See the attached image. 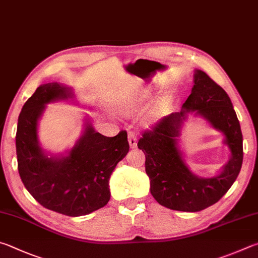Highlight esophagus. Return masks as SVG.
Listing matches in <instances>:
<instances>
[{
    "instance_id": "obj_1",
    "label": "esophagus",
    "mask_w": 258,
    "mask_h": 258,
    "mask_svg": "<svg viewBox=\"0 0 258 258\" xmlns=\"http://www.w3.org/2000/svg\"><path fill=\"white\" fill-rule=\"evenodd\" d=\"M128 142H129V146L132 148H135L137 146V137L134 133H129L128 135Z\"/></svg>"
}]
</instances>
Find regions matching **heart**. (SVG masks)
<instances>
[{
  "instance_id": "1",
  "label": "heart",
  "mask_w": 258,
  "mask_h": 258,
  "mask_svg": "<svg viewBox=\"0 0 258 258\" xmlns=\"http://www.w3.org/2000/svg\"><path fill=\"white\" fill-rule=\"evenodd\" d=\"M153 97L152 93L147 89H142L141 92H138L136 94V96L133 99L132 105L130 107L132 108H139L147 105L148 103L151 102V99ZM171 108V101L168 97H162L160 99L153 104V106L151 107L150 113L146 117V122L147 123H155V122H159L161 119L168 114L169 111Z\"/></svg>"
}]
</instances>
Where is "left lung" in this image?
Wrapping results in <instances>:
<instances>
[{"label": "left lung", "instance_id": "8db88e82", "mask_svg": "<svg viewBox=\"0 0 258 258\" xmlns=\"http://www.w3.org/2000/svg\"><path fill=\"white\" fill-rule=\"evenodd\" d=\"M190 112L222 132L224 143L230 151L229 161L212 178L194 174L178 145L182 126ZM138 148L146 156L152 196L162 206L182 212H198L219 202L236 181L243 157L240 123L231 99L222 87L198 69L194 74L191 94L181 111L163 117L153 130L144 133Z\"/></svg>", "mask_w": 258, "mask_h": 258}]
</instances>
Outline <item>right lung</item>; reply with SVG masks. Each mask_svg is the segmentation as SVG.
Returning a JSON list of instances; mask_svg holds the SVG:
<instances>
[{
    "label": "right lung",
    "mask_w": 258,
    "mask_h": 258,
    "mask_svg": "<svg viewBox=\"0 0 258 258\" xmlns=\"http://www.w3.org/2000/svg\"><path fill=\"white\" fill-rule=\"evenodd\" d=\"M71 87L40 85L22 106L16 135L18 171L22 183L45 209L68 216L90 214L110 201V177L128 154L125 132L105 137L95 132L90 117L75 145L54 155L40 146L38 121L46 104L75 99Z\"/></svg>",
    "instance_id": "right-lung-1"
}]
</instances>
